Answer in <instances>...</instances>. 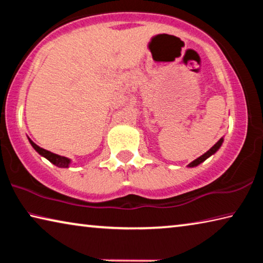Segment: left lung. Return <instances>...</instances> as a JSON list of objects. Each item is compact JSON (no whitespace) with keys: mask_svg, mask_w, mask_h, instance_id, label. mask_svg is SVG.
I'll return each mask as SVG.
<instances>
[{"mask_svg":"<svg viewBox=\"0 0 263 263\" xmlns=\"http://www.w3.org/2000/svg\"><path fill=\"white\" fill-rule=\"evenodd\" d=\"M222 142H224V138H220L219 140H218L215 145L212 146V147L206 153H204L203 155H201V157L199 158H197L196 160H194L193 162H190L189 164H188V167H190V168H193V167H196V166H198V164H201L202 162H204L205 161V160L208 159V158H210L211 155H213L215 154L218 149L220 148V146L222 145Z\"/></svg>","mask_w":263,"mask_h":263,"instance_id":"obj_1","label":"left lung"}]
</instances>
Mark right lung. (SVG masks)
Here are the masks:
<instances>
[{"mask_svg": "<svg viewBox=\"0 0 263 263\" xmlns=\"http://www.w3.org/2000/svg\"><path fill=\"white\" fill-rule=\"evenodd\" d=\"M29 141H30L31 146H32V147L35 149V152L41 154L42 157L46 158L48 161L52 162L53 164H55L57 167H60V168H68L69 167L70 159L66 158V157H61V155L54 154V153L50 152V151H46V149H44L42 147H39V146L35 145L34 142L30 139V138H29Z\"/></svg>", "mask_w": 263, "mask_h": 263, "instance_id": "1", "label": "right lung"}]
</instances>
